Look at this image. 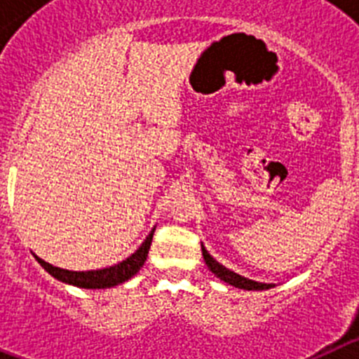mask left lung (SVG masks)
Masks as SVG:
<instances>
[{
	"mask_svg": "<svg viewBox=\"0 0 359 359\" xmlns=\"http://www.w3.org/2000/svg\"><path fill=\"white\" fill-rule=\"evenodd\" d=\"M201 252H203V259H205V262H207L208 269H210L212 273H214L217 278H221V280L226 282V284H230V286H236V287H241V290H248V291H261V290H269V287H273V284H262V282L250 280V278L241 277V275L230 271V269L224 268L223 264H219L214 257L205 250L203 244H201Z\"/></svg>",
	"mask_w": 359,
	"mask_h": 359,
	"instance_id": "8db88e82",
	"label": "left lung"
}]
</instances>
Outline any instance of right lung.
Wrapping results in <instances>:
<instances>
[{"mask_svg":"<svg viewBox=\"0 0 359 359\" xmlns=\"http://www.w3.org/2000/svg\"><path fill=\"white\" fill-rule=\"evenodd\" d=\"M152 236H154V228L151 230V233L147 236V239L142 243V246L136 250L133 255H129L126 261L118 262L115 266H109V268L104 269H91V271H69V269L55 268V266L44 262L43 259L36 257V261L43 266L53 278L57 280L66 282V284H72V286L84 287V290H106V287L118 286L122 282L129 280L133 275H136L140 271V268L144 266V262L147 261V253L151 248Z\"/></svg>","mask_w":359,"mask_h":359,"instance_id":"obj_1","label":"right lung"}]
</instances>
